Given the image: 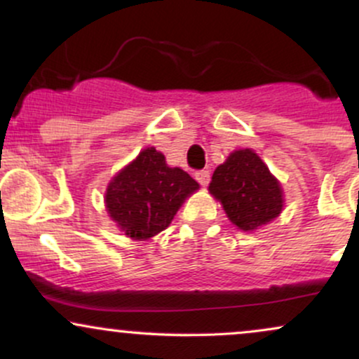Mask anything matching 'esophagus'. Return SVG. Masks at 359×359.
Instances as JSON below:
<instances>
[{
    "instance_id": "1",
    "label": "esophagus",
    "mask_w": 359,
    "mask_h": 359,
    "mask_svg": "<svg viewBox=\"0 0 359 359\" xmlns=\"http://www.w3.org/2000/svg\"><path fill=\"white\" fill-rule=\"evenodd\" d=\"M194 177H196V180L199 182L201 185H208L209 184V179H211V175H209V170H197L196 174H194Z\"/></svg>"
}]
</instances>
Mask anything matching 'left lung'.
<instances>
[{
    "label": "left lung",
    "instance_id": "left-lung-1",
    "mask_svg": "<svg viewBox=\"0 0 359 359\" xmlns=\"http://www.w3.org/2000/svg\"><path fill=\"white\" fill-rule=\"evenodd\" d=\"M209 192L241 231L269 224L282 212V185L250 148L236 150L214 170Z\"/></svg>",
    "mask_w": 359,
    "mask_h": 359
}]
</instances>
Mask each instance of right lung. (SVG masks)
<instances>
[{
  "label": "right lung",
  "mask_w": 359,
  "mask_h": 359,
  "mask_svg": "<svg viewBox=\"0 0 359 359\" xmlns=\"http://www.w3.org/2000/svg\"><path fill=\"white\" fill-rule=\"evenodd\" d=\"M199 184L165 156L148 147L119 170L106 189V211L126 236L148 240L170 224Z\"/></svg>",
  "instance_id": "obj_1"
}]
</instances>
